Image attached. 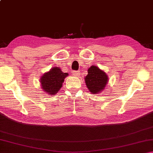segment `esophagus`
Segmentation results:
<instances>
[{
    "label": "esophagus",
    "mask_w": 153,
    "mask_h": 153,
    "mask_svg": "<svg viewBox=\"0 0 153 153\" xmlns=\"http://www.w3.org/2000/svg\"><path fill=\"white\" fill-rule=\"evenodd\" d=\"M73 74L75 76H77V77H79V75H80V73L78 71H73Z\"/></svg>",
    "instance_id": "obj_1"
}]
</instances>
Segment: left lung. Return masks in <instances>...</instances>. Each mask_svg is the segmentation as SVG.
<instances>
[{
    "mask_svg": "<svg viewBox=\"0 0 153 153\" xmlns=\"http://www.w3.org/2000/svg\"><path fill=\"white\" fill-rule=\"evenodd\" d=\"M88 74L85 81L90 92L98 94L105 89L108 82V76L105 72L100 70L98 67L92 65L88 70Z\"/></svg>",
    "mask_w": 153,
    "mask_h": 153,
    "instance_id": "obj_1",
    "label": "left lung"
}]
</instances>
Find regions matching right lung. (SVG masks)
I'll use <instances>...</instances> for the list:
<instances>
[{
    "label": "right lung",
    "mask_w": 153,
    "mask_h": 153,
    "mask_svg": "<svg viewBox=\"0 0 153 153\" xmlns=\"http://www.w3.org/2000/svg\"><path fill=\"white\" fill-rule=\"evenodd\" d=\"M67 76L68 74L63 73L59 67H53L41 77L42 88L50 95L56 94L62 87L64 79Z\"/></svg>",
    "instance_id": "right-lung-1"
}]
</instances>
